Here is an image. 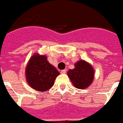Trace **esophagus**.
Returning a JSON list of instances; mask_svg holds the SVG:
<instances>
[{
  "label": "esophagus",
  "mask_w": 123,
  "mask_h": 123,
  "mask_svg": "<svg viewBox=\"0 0 123 123\" xmlns=\"http://www.w3.org/2000/svg\"><path fill=\"white\" fill-rule=\"evenodd\" d=\"M60 72L62 74H65V73H66V70H65V69H63V70L61 71Z\"/></svg>",
  "instance_id": "1"
}]
</instances>
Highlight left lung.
Instances as JSON below:
<instances>
[{
  "label": "left lung",
  "mask_w": 123,
  "mask_h": 123,
  "mask_svg": "<svg viewBox=\"0 0 123 123\" xmlns=\"http://www.w3.org/2000/svg\"><path fill=\"white\" fill-rule=\"evenodd\" d=\"M68 75L75 87L85 89L92 84L94 70L89 63L81 60L75 63L73 69L68 71Z\"/></svg>",
  "instance_id": "obj_1"
}]
</instances>
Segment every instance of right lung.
Instances as JSON below:
<instances>
[{"mask_svg":"<svg viewBox=\"0 0 123 123\" xmlns=\"http://www.w3.org/2000/svg\"><path fill=\"white\" fill-rule=\"evenodd\" d=\"M59 75V71L48 62L46 56L38 54L32 55L26 67L27 82L32 88L39 92H44L52 87Z\"/></svg>","mask_w":123,"mask_h":123,"instance_id":"right-lung-1","label":"right lung"}]
</instances>
